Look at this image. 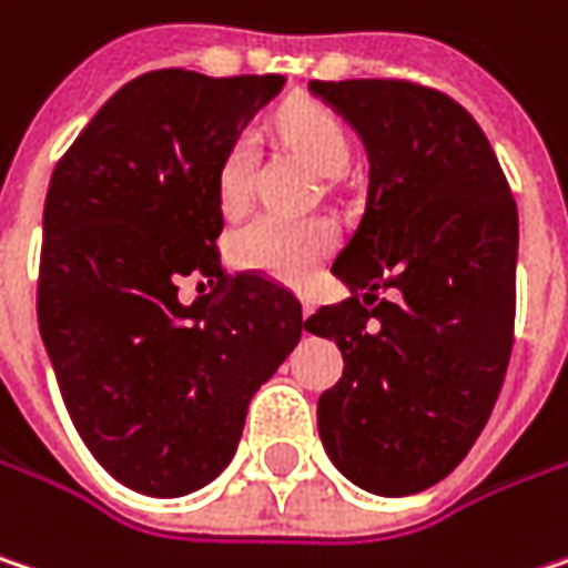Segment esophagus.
Listing matches in <instances>:
<instances>
[{"instance_id":"1","label":"esophagus","mask_w":568,"mask_h":568,"mask_svg":"<svg viewBox=\"0 0 568 568\" xmlns=\"http://www.w3.org/2000/svg\"><path fill=\"white\" fill-rule=\"evenodd\" d=\"M298 302H302V315L305 317L315 312V305H312V298H308V295H302V292H298Z\"/></svg>"}]
</instances>
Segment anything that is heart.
I'll use <instances>...</instances> for the list:
<instances>
[{"label": "heart", "instance_id": "heart-1", "mask_svg": "<svg viewBox=\"0 0 568 568\" xmlns=\"http://www.w3.org/2000/svg\"><path fill=\"white\" fill-rule=\"evenodd\" d=\"M283 138L317 173L334 176L351 163V138L344 124L317 105H295L280 118ZM253 144L241 134L217 166V202L224 212H241L251 199ZM334 247V227L324 217L256 215L231 234V256L241 270L263 273L283 283L305 280L324 253Z\"/></svg>", "mask_w": 568, "mask_h": 568}]
</instances>
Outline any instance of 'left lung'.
I'll return each mask as SVG.
<instances>
[{"label": "left lung", "instance_id": "left-lung-1", "mask_svg": "<svg viewBox=\"0 0 568 568\" xmlns=\"http://www.w3.org/2000/svg\"><path fill=\"white\" fill-rule=\"evenodd\" d=\"M308 92L369 160L363 217L331 266L351 295L305 321L344 353V379L317 398V434L353 485L415 495L463 463L505 383L515 199L483 128L450 95L402 80H312ZM383 284L395 303L375 301Z\"/></svg>", "mask_w": 568, "mask_h": 568}]
</instances>
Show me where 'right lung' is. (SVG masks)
Listing matches in <instances>:
<instances>
[{
  "instance_id": "add662e5",
  "label": "right lung",
  "mask_w": 568,
  "mask_h": 568,
  "mask_svg": "<svg viewBox=\"0 0 568 568\" xmlns=\"http://www.w3.org/2000/svg\"><path fill=\"white\" fill-rule=\"evenodd\" d=\"M285 77L153 70L63 153L44 202L38 324L63 405L118 483L180 498L237 450L247 405L305 321L263 276L221 273L217 166ZM185 275L221 303L183 306ZM205 285V283H202Z\"/></svg>"
}]
</instances>
